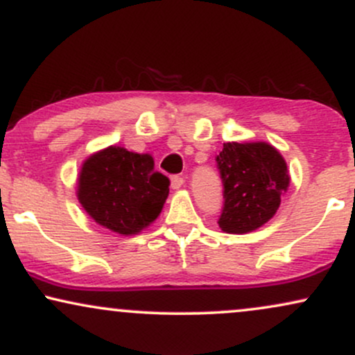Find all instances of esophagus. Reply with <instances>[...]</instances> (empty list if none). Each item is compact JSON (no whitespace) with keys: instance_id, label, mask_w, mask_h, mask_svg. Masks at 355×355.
<instances>
[{"instance_id":"esophagus-1","label":"esophagus","mask_w":355,"mask_h":355,"mask_svg":"<svg viewBox=\"0 0 355 355\" xmlns=\"http://www.w3.org/2000/svg\"><path fill=\"white\" fill-rule=\"evenodd\" d=\"M183 182H185V180H183V177H180V175H173V177H172V189L178 190L183 185Z\"/></svg>"}]
</instances>
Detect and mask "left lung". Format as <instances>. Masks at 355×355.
<instances>
[{
  "label": "left lung",
  "mask_w": 355,
  "mask_h": 355,
  "mask_svg": "<svg viewBox=\"0 0 355 355\" xmlns=\"http://www.w3.org/2000/svg\"><path fill=\"white\" fill-rule=\"evenodd\" d=\"M217 168L225 200L220 229L227 234H248L274 217L291 182L279 150L266 141H229L217 155Z\"/></svg>",
  "instance_id": "1"
}]
</instances>
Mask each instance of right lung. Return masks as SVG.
Instances as JSON below:
<instances>
[{
    "instance_id": "1",
    "label": "right lung",
    "mask_w": 355,
    "mask_h": 355,
    "mask_svg": "<svg viewBox=\"0 0 355 355\" xmlns=\"http://www.w3.org/2000/svg\"><path fill=\"white\" fill-rule=\"evenodd\" d=\"M148 153L108 146L85 160L76 195L87 214L105 229L135 235L160 215L168 177L153 168Z\"/></svg>"
}]
</instances>
